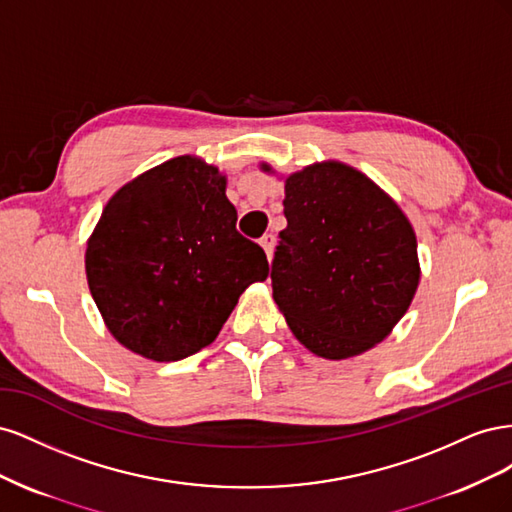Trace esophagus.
I'll list each match as a JSON object with an SVG mask.
<instances>
[{
	"label": "esophagus",
	"mask_w": 512,
	"mask_h": 512,
	"mask_svg": "<svg viewBox=\"0 0 512 512\" xmlns=\"http://www.w3.org/2000/svg\"><path fill=\"white\" fill-rule=\"evenodd\" d=\"M260 245H262V250H265L267 258L271 260V256H273V247H275V237L271 235V232H269V235H265V237L260 239Z\"/></svg>",
	"instance_id": "esophagus-1"
}]
</instances>
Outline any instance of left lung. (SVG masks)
I'll return each mask as SVG.
<instances>
[{
    "label": "left lung",
    "mask_w": 512,
    "mask_h": 512,
    "mask_svg": "<svg viewBox=\"0 0 512 512\" xmlns=\"http://www.w3.org/2000/svg\"><path fill=\"white\" fill-rule=\"evenodd\" d=\"M284 190L288 226L271 282L290 331L331 361L374 348L408 312L421 280L412 224L389 194L342 162L307 166Z\"/></svg>",
    "instance_id": "1"
}]
</instances>
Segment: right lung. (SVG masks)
I'll list each match as a JSON object with an SVG mask.
<instances>
[{
  "instance_id": "add662e5",
  "label": "right lung",
  "mask_w": 512,
  "mask_h": 512,
  "mask_svg": "<svg viewBox=\"0 0 512 512\" xmlns=\"http://www.w3.org/2000/svg\"><path fill=\"white\" fill-rule=\"evenodd\" d=\"M85 271L117 342L164 363L209 346L243 290L267 280L269 262L239 235L226 177L179 156L108 200L87 241Z\"/></svg>"
}]
</instances>
